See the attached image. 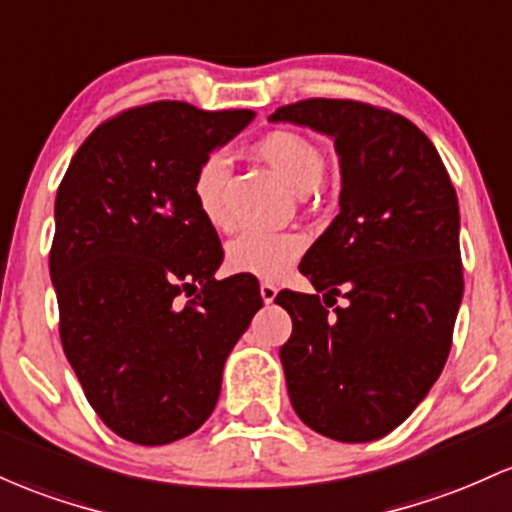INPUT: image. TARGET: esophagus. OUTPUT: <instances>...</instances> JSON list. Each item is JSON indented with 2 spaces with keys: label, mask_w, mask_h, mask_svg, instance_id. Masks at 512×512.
Returning <instances> with one entry per match:
<instances>
[{
  "label": "esophagus",
  "mask_w": 512,
  "mask_h": 512,
  "mask_svg": "<svg viewBox=\"0 0 512 512\" xmlns=\"http://www.w3.org/2000/svg\"><path fill=\"white\" fill-rule=\"evenodd\" d=\"M260 296H262V301H265V303H272L274 299H277V286H274L272 282H262L260 284Z\"/></svg>",
  "instance_id": "1"
}]
</instances>
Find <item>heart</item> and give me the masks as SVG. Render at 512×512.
<instances>
[{"label": "heart", "instance_id": "obj_1", "mask_svg": "<svg viewBox=\"0 0 512 512\" xmlns=\"http://www.w3.org/2000/svg\"><path fill=\"white\" fill-rule=\"evenodd\" d=\"M252 153L267 162L294 192L303 196L316 192L325 174V155L320 145L306 133L277 128L269 131L252 145ZM228 160L221 153H211L196 167L192 196L201 218L216 230L230 228L228 216ZM306 240L294 230L269 233V230H247L230 240L226 250V265L230 272L247 274V277L282 279L296 260L301 257Z\"/></svg>", "mask_w": 512, "mask_h": 512}]
</instances>
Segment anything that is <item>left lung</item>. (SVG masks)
I'll return each mask as SVG.
<instances>
[{
  "label": "left lung",
  "instance_id": "left-lung-1",
  "mask_svg": "<svg viewBox=\"0 0 512 512\" xmlns=\"http://www.w3.org/2000/svg\"><path fill=\"white\" fill-rule=\"evenodd\" d=\"M269 121L333 138L342 177L340 213L299 265L324 299H274L294 323L279 350L291 406L330 440H379L428 396L452 347L464 294L457 192L430 138L389 109L303 99Z\"/></svg>",
  "mask_w": 512,
  "mask_h": 512
}]
</instances>
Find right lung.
Returning a JSON list of instances; mask_svg holds the SVG:
<instances>
[{
  "label": "right lung",
  "mask_w": 512,
  "mask_h": 512,
  "mask_svg": "<svg viewBox=\"0 0 512 512\" xmlns=\"http://www.w3.org/2000/svg\"><path fill=\"white\" fill-rule=\"evenodd\" d=\"M252 119L184 101L133 106L94 128L58 187L50 279L65 357L106 428L136 445L206 423L223 364L262 308L257 279L213 277L223 247L192 196L201 160Z\"/></svg>",
  "instance_id": "right-lung-1"
}]
</instances>
